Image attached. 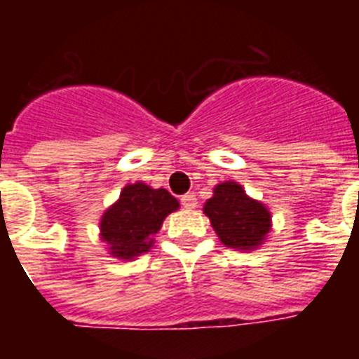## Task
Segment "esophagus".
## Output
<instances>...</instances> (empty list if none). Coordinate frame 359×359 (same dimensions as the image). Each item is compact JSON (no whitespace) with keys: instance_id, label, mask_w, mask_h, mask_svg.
Listing matches in <instances>:
<instances>
[{"instance_id":"34e87169","label":"esophagus","mask_w":359,"mask_h":359,"mask_svg":"<svg viewBox=\"0 0 359 359\" xmlns=\"http://www.w3.org/2000/svg\"><path fill=\"white\" fill-rule=\"evenodd\" d=\"M180 203H182V207L190 208L191 210V208L197 207V197L194 196V194H186V196H182Z\"/></svg>"}]
</instances>
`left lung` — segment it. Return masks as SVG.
Instances as JSON below:
<instances>
[{"instance_id":"obj_1","label":"left lung","mask_w":359,"mask_h":359,"mask_svg":"<svg viewBox=\"0 0 359 359\" xmlns=\"http://www.w3.org/2000/svg\"><path fill=\"white\" fill-rule=\"evenodd\" d=\"M203 212L210 219L219 242L231 250H259L272 231V214L266 205L248 196L244 186L235 180L214 186Z\"/></svg>"}]
</instances>
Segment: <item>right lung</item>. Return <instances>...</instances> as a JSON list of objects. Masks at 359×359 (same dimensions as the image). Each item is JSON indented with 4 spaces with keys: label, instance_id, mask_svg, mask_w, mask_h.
Instances as JSON below:
<instances>
[{
    "label": "right lung",
    "instance_id": "add662e5",
    "mask_svg": "<svg viewBox=\"0 0 359 359\" xmlns=\"http://www.w3.org/2000/svg\"><path fill=\"white\" fill-rule=\"evenodd\" d=\"M179 207L165 188H152L145 182L126 184L119 199L104 210L98 225L100 240L111 257L134 261L154 245V235L163 219Z\"/></svg>",
    "mask_w": 359,
    "mask_h": 359
}]
</instances>
